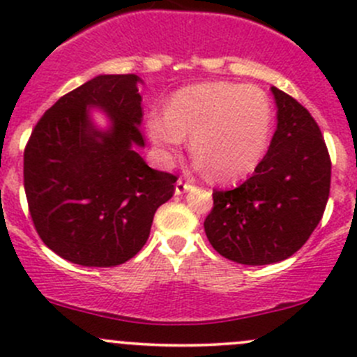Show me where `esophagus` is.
<instances>
[{
  "instance_id": "obj_1",
  "label": "esophagus",
  "mask_w": 357,
  "mask_h": 357,
  "mask_svg": "<svg viewBox=\"0 0 357 357\" xmlns=\"http://www.w3.org/2000/svg\"><path fill=\"white\" fill-rule=\"evenodd\" d=\"M193 188V185L190 181H186V179L179 178L178 183H176V195H183L185 192H190V190Z\"/></svg>"
}]
</instances>
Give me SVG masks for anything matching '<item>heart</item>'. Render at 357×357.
<instances>
[{
	"label": "heart",
	"mask_w": 357,
	"mask_h": 357,
	"mask_svg": "<svg viewBox=\"0 0 357 357\" xmlns=\"http://www.w3.org/2000/svg\"><path fill=\"white\" fill-rule=\"evenodd\" d=\"M149 132L165 153L181 149L186 135L202 169L218 181L250 174L268 150L271 102L262 89L235 82H204L176 93L169 110L149 115Z\"/></svg>",
	"instance_id": "1"
}]
</instances>
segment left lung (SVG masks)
<instances>
[{"instance_id": "8db88e82", "label": "left lung", "mask_w": 357, "mask_h": 357, "mask_svg": "<svg viewBox=\"0 0 357 357\" xmlns=\"http://www.w3.org/2000/svg\"><path fill=\"white\" fill-rule=\"evenodd\" d=\"M276 126L254 174L233 190H214L204 228L215 252L247 266L289 259L319 225L330 195L332 160L319 126L295 98L271 88Z\"/></svg>"}]
</instances>
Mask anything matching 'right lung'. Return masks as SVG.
I'll list each match as a JSON object with an SVG mask.
<instances>
[{
  "mask_svg": "<svg viewBox=\"0 0 357 357\" xmlns=\"http://www.w3.org/2000/svg\"><path fill=\"white\" fill-rule=\"evenodd\" d=\"M136 74L98 75L45 112L24 152V188L32 222L55 254L74 264L112 268L146 243L153 215L174 195L176 176L149 167L139 124ZM111 117L102 132L89 119Z\"/></svg>",
  "mask_w": 357,
  "mask_h": 357,
  "instance_id": "obj_1",
  "label": "right lung"
}]
</instances>
